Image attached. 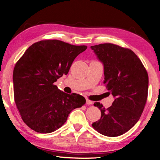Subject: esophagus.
Masks as SVG:
<instances>
[{
  "instance_id": "34e87169",
  "label": "esophagus",
  "mask_w": 160,
  "mask_h": 160,
  "mask_svg": "<svg viewBox=\"0 0 160 160\" xmlns=\"http://www.w3.org/2000/svg\"><path fill=\"white\" fill-rule=\"evenodd\" d=\"M86 104L87 105H92L93 102L92 101H90L89 99H86Z\"/></svg>"
}]
</instances>
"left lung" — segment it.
<instances>
[{
  "instance_id": "obj_1",
  "label": "left lung",
  "mask_w": 160,
  "mask_h": 160,
  "mask_svg": "<svg viewBox=\"0 0 160 160\" xmlns=\"http://www.w3.org/2000/svg\"><path fill=\"white\" fill-rule=\"evenodd\" d=\"M91 48L103 64V83L114 98L108 109L94 102L93 105L101 109V117L92 126L105 136H120L130 130L142 114L148 97V73L130 49L112 43L92 46Z\"/></svg>"
}]
</instances>
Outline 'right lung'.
I'll return each mask as SVG.
<instances>
[{
  "label": "right lung",
  "mask_w": 160,
  "mask_h": 160,
  "mask_svg": "<svg viewBox=\"0 0 160 160\" xmlns=\"http://www.w3.org/2000/svg\"><path fill=\"white\" fill-rule=\"evenodd\" d=\"M87 48L59 40H43L30 46L18 59L13 72L14 101L31 129L54 132L72 110L85 103L83 96L66 93L54 83L68 73L75 58Z\"/></svg>",
  "instance_id": "obj_1"
}]
</instances>
